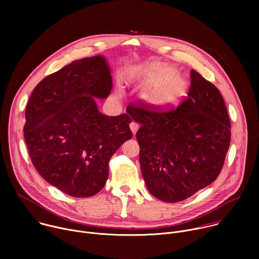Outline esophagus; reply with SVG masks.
Masks as SVG:
<instances>
[{
	"mask_svg": "<svg viewBox=\"0 0 259 259\" xmlns=\"http://www.w3.org/2000/svg\"><path fill=\"white\" fill-rule=\"evenodd\" d=\"M138 128H139V124H138L137 122H134V121H133V122L130 123V129H131V131H132V133H133L134 135L136 134Z\"/></svg>",
	"mask_w": 259,
	"mask_h": 259,
	"instance_id": "esophagus-1",
	"label": "esophagus"
}]
</instances>
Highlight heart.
Instances as JSON below:
<instances>
[{"mask_svg":"<svg viewBox=\"0 0 259 259\" xmlns=\"http://www.w3.org/2000/svg\"><path fill=\"white\" fill-rule=\"evenodd\" d=\"M140 83L146 87L142 98L153 108L166 109L178 104L187 95L189 81L176 72L173 66L152 63L143 67L138 75Z\"/></svg>","mask_w":259,"mask_h":259,"instance_id":"b5f03b06","label":"heart"}]
</instances>
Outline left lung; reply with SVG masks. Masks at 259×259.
Here are the masks:
<instances>
[{
	"label": "left lung",
	"instance_id": "obj_1",
	"mask_svg": "<svg viewBox=\"0 0 259 259\" xmlns=\"http://www.w3.org/2000/svg\"><path fill=\"white\" fill-rule=\"evenodd\" d=\"M141 127L136 133L142 177L157 199L176 203L208 187L223 169L231 121L219 90L191 71L187 99L168 110L130 105Z\"/></svg>",
	"mask_w": 259,
	"mask_h": 259
}]
</instances>
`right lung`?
<instances>
[{
    "label": "right lung",
    "mask_w": 259,
    "mask_h": 259,
    "mask_svg": "<svg viewBox=\"0 0 259 259\" xmlns=\"http://www.w3.org/2000/svg\"><path fill=\"white\" fill-rule=\"evenodd\" d=\"M113 87L103 56L75 60L35 86L25 108L24 139L39 174L75 198L102 190L108 162L132 138L127 114L99 113L95 98H106Z\"/></svg>",
    "instance_id": "right-lung-1"
}]
</instances>
